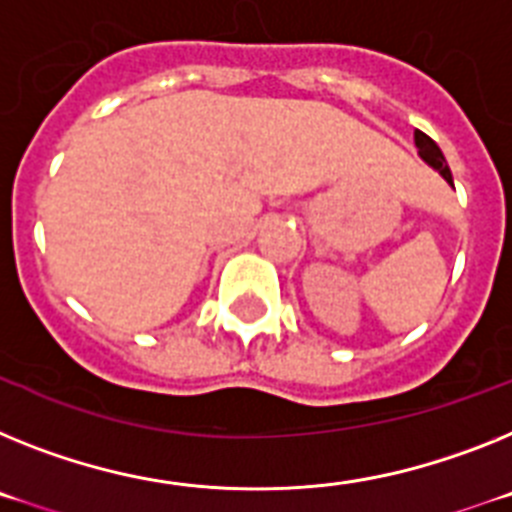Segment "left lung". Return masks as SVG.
Instances as JSON below:
<instances>
[{
	"mask_svg": "<svg viewBox=\"0 0 512 512\" xmlns=\"http://www.w3.org/2000/svg\"><path fill=\"white\" fill-rule=\"evenodd\" d=\"M415 146H417V154H420V159L428 167H433L438 175L443 177V180L448 182L453 188V177H451V170H448V164H446V157H443V151L438 149V144H435L430 136H425L422 131H415Z\"/></svg>",
	"mask_w": 512,
	"mask_h": 512,
	"instance_id": "8db88e82",
	"label": "left lung"
}]
</instances>
